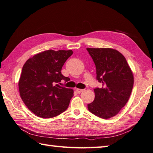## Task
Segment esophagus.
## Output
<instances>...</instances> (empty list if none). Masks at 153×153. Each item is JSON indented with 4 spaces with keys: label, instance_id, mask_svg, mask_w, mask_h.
Segmentation results:
<instances>
[{
    "label": "esophagus",
    "instance_id": "obj_1",
    "mask_svg": "<svg viewBox=\"0 0 153 153\" xmlns=\"http://www.w3.org/2000/svg\"><path fill=\"white\" fill-rule=\"evenodd\" d=\"M84 91V89H80V88H76V91L78 93H81Z\"/></svg>",
    "mask_w": 153,
    "mask_h": 153
}]
</instances>
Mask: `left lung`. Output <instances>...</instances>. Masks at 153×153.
<instances>
[{"mask_svg":"<svg viewBox=\"0 0 153 153\" xmlns=\"http://www.w3.org/2000/svg\"><path fill=\"white\" fill-rule=\"evenodd\" d=\"M96 68L102 88H94L95 99L88 105L96 116L107 119L117 115L130 98L134 75L124 56L112 48H86Z\"/></svg>","mask_w":153,"mask_h":153,"instance_id":"left-lung-1","label":"left lung"}]
</instances>
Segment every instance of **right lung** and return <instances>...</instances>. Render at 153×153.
I'll return each mask as SVG.
<instances>
[{
	"label": "right lung",
	"mask_w": 153,
	"mask_h": 153,
	"mask_svg": "<svg viewBox=\"0 0 153 153\" xmlns=\"http://www.w3.org/2000/svg\"><path fill=\"white\" fill-rule=\"evenodd\" d=\"M73 53L71 50H46L30 57L23 65L18 83L20 96L39 117L53 118L69 107L73 90L58 84L68 80L61 70Z\"/></svg>",
	"instance_id": "obj_1"
}]
</instances>
